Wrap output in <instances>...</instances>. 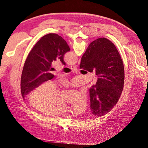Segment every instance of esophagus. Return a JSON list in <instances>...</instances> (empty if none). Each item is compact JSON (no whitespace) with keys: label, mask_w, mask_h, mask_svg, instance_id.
I'll use <instances>...</instances> for the list:
<instances>
[{"label":"esophagus","mask_w":148,"mask_h":148,"mask_svg":"<svg viewBox=\"0 0 148 148\" xmlns=\"http://www.w3.org/2000/svg\"><path fill=\"white\" fill-rule=\"evenodd\" d=\"M70 69L72 70H74V71L77 70V66H76L71 65V66H70Z\"/></svg>","instance_id":"34e87169"}]
</instances>
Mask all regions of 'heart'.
<instances>
[{"label": "heart", "mask_w": 148, "mask_h": 148, "mask_svg": "<svg viewBox=\"0 0 148 148\" xmlns=\"http://www.w3.org/2000/svg\"><path fill=\"white\" fill-rule=\"evenodd\" d=\"M60 96V91L57 84L53 81H46L40 84L29 96L30 104L41 112L52 116H59L68 114L71 110L82 112L87 106L88 99L85 95L79 97L71 108Z\"/></svg>", "instance_id": "1"}]
</instances>
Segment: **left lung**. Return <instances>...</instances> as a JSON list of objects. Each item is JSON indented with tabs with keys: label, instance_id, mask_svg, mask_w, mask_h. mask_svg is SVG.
<instances>
[{
	"label": "left lung",
	"instance_id": "left-lung-1",
	"mask_svg": "<svg viewBox=\"0 0 148 148\" xmlns=\"http://www.w3.org/2000/svg\"><path fill=\"white\" fill-rule=\"evenodd\" d=\"M70 51L66 42L60 36L49 33L42 36L29 53L25 62L21 77V92L25 96L42 83L54 77L51 73L53 60L59 59L64 65V57Z\"/></svg>",
	"mask_w": 148,
	"mask_h": 148
}]
</instances>
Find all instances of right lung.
<instances>
[{
  "label": "right lung",
  "instance_id": "1",
  "mask_svg": "<svg viewBox=\"0 0 148 148\" xmlns=\"http://www.w3.org/2000/svg\"><path fill=\"white\" fill-rule=\"evenodd\" d=\"M79 68L95 70L97 77L89 89L92 114L98 117L107 114L117 104L124 85V66L117 48L107 38L95 40L82 56Z\"/></svg>",
  "mask_w": 148,
  "mask_h": 148
}]
</instances>
